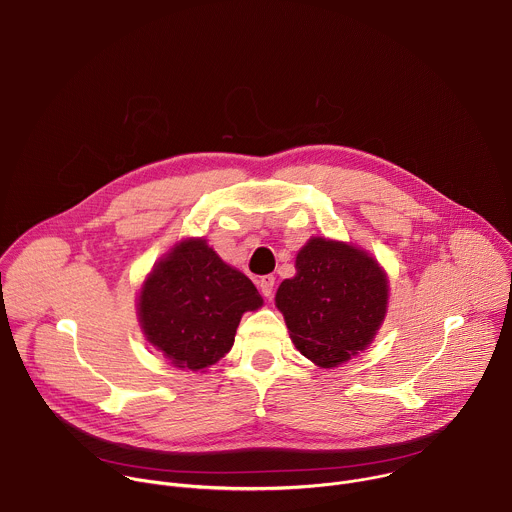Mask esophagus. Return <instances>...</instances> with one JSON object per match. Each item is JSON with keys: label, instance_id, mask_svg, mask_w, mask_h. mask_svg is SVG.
Segmentation results:
<instances>
[{"label": "esophagus", "instance_id": "obj_1", "mask_svg": "<svg viewBox=\"0 0 512 512\" xmlns=\"http://www.w3.org/2000/svg\"><path fill=\"white\" fill-rule=\"evenodd\" d=\"M273 285H275V277H273V275H263V277L259 279V289H261V294H263L265 298H271V296H273Z\"/></svg>", "mask_w": 512, "mask_h": 512}]
</instances>
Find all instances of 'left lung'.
Returning a JSON list of instances; mask_svg holds the SVG:
<instances>
[{"mask_svg": "<svg viewBox=\"0 0 512 512\" xmlns=\"http://www.w3.org/2000/svg\"><path fill=\"white\" fill-rule=\"evenodd\" d=\"M275 306L296 348L320 369H334L375 340L389 277L369 251L312 237L296 255V275L277 287Z\"/></svg>", "mask_w": 512, "mask_h": 512, "instance_id": "left-lung-1", "label": "left lung"}]
</instances>
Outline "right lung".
<instances>
[{
  "label": "right lung",
  "instance_id": "add662e5",
  "mask_svg": "<svg viewBox=\"0 0 512 512\" xmlns=\"http://www.w3.org/2000/svg\"><path fill=\"white\" fill-rule=\"evenodd\" d=\"M135 306L145 340L172 367L204 373L233 348L243 314L259 310L263 298L204 237H192L154 263Z\"/></svg>",
  "mask_w": 512,
  "mask_h": 512
}]
</instances>
